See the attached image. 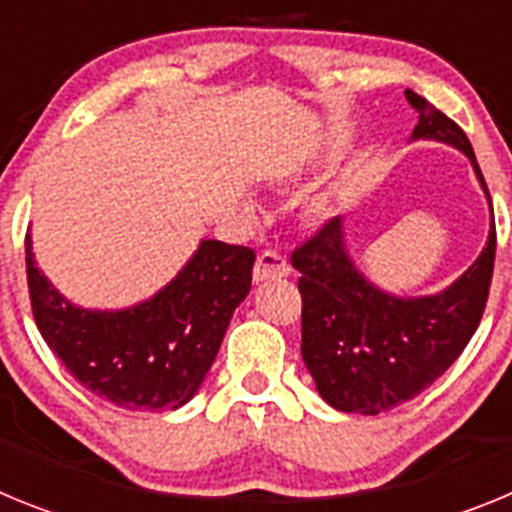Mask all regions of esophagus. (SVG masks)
Returning a JSON list of instances; mask_svg holds the SVG:
<instances>
[{"label": "esophagus", "mask_w": 512, "mask_h": 512, "mask_svg": "<svg viewBox=\"0 0 512 512\" xmlns=\"http://www.w3.org/2000/svg\"><path fill=\"white\" fill-rule=\"evenodd\" d=\"M292 266L287 264L284 256H279L277 251H264L256 259V266H253V282H269V279H282L287 277Z\"/></svg>", "instance_id": "1"}]
</instances>
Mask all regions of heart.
I'll return each instance as SVG.
<instances>
[{"instance_id": "obj_1", "label": "heart", "mask_w": 512, "mask_h": 512, "mask_svg": "<svg viewBox=\"0 0 512 512\" xmlns=\"http://www.w3.org/2000/svg\"><path fill=\"white\" fill-rule=\"evenodd\" d=\"M315 210H318V212H323V210H325V200H320L318 205H315Z\"/></svg>"}]
</instances>
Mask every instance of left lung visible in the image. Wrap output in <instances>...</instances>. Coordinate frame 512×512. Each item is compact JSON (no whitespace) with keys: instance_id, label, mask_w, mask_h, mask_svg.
I'll return each instance as SVG.
<instances>
[{"instance_id":"1","label":"left lung","mask_w":512,"mask_h":512,"mask_svg":"<svg viewBox=\"0 0 512 512\" xmlns=\"http://www.w3.org/2000/svg\"><path fill=\"white\" fill-rule=\"evenodd\" d=\"M405 97L418 110L410 140L464 153L492 217L485 176L464 130L410 89ZM292 264L302 274V361L315 390L341 413L377 415L436 382L474 336L495 266V217L477 261L436 295L408 297L377 287L348 251L343 217L297 248Z\"/></svg>"}]
</instances>
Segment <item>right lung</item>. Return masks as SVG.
Returning a JSON list of instances; mask_svg holds the SVG:
<instances>
[{
    "instance_id": "1",
    "label": "right lung",
    "mask_w": 512,
    "mask_h": 512,
    "mask_svg": "<svg viewBox=\"0 0 512 512\" xmlns=\"http://www.w3.org/2000/svg\"><path fill=\"white\" fill-rule=\"evenodd\" d=\"M40 336L87 390L122 410H176L205 382L235 307L251 292L256 253L202 238L171 282L120 310L81 307L38 269L25 238Z\"/></svg>"
}]
</instances>
